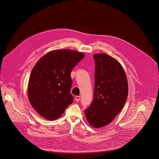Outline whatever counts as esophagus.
Listing matches in <instances>:
<instances>
[{
	"label": "esophagus",
	"mask_w": 159,
	"mask_h": 159,
	"mask_svg": "<svg viewBox=\"0 0 159 159\" xmlns=\"http://www.w3.org/2000/svg\"><path fill=\"white\" fill-rule=\"evenodd\" d=\"M80 99V96H77L76 97V101H79Z\"/></svg>",
	"instance_id": "1"
}]
</instances>
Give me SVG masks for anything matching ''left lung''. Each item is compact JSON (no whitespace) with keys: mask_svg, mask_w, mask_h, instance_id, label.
<instances>
[{"mask_svg":"<svg viewBox=\"0 0 159 159\" xmlns=\"http://www.w3.org/2000/svg\"><path fill=\"white\" fill-rule=\"evenodd\" d=\"M95 86L93 99L84 110L92 126L99 128L111 122L121 111L128 94V84L121 64L106 53L93 55Z\"/></svg>","mask_w":159,"mask_h":159,"instance_id":"obj_1","label":"left lung"}]
</instances>
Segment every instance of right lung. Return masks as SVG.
<instances>
[{"label":"right lung","instance_id":"obj_1","mask_svg":"<svg viewBox=\"0 0 159 159\" xmlns=\"http://www.w3.org/2000/svg\"><path fill=\"white\" fill-rule=\"evenodd\" d=\"M84 54L69 49L52 51L36 64L31 73L28 95L31 105L41 116L59 118L73 102L71 72Z\"/></svg>","mask_w":159,"mask_h":159}]
</instances>
